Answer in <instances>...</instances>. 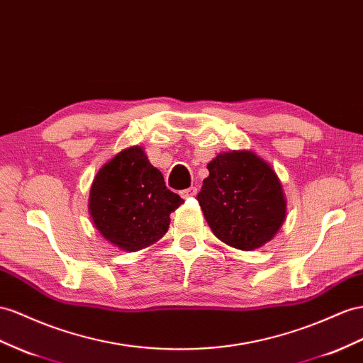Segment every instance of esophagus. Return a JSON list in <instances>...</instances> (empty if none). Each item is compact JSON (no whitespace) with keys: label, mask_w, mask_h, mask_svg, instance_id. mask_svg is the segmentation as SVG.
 Instances as JSON below:
<instances>
[{"label":"esophagus","mask_w":363,"mask_h":363,"mask_svg":"<svg viewBox=\"0 0 363 363\" xmlns=\"http://www.w3.org/2000/svg\"><path fill=\"white\" fill-rule=\"evenodd\" d=\"M196 193H198V189H196V187H189V189H185V190L181 191V196H182L184 199H189V198L196 196Z\"/></svg>","instance_id":"obj_1"}]
</instances>
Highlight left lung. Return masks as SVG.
I'll use <instances>...</instances> for the list:
<instances>
[{
	"label": "left lung",
	"instance_id": "1",
	"mask_svg": "<svg viewBox=\"0 0 363 363\" xmlns=\"http://www.w3.org/2000/svg\"><path fill=\"white\" fill-rule=\"evenodd\" d=\"M207 169L196 199L215 236L245 252L268 242L285 219L282 185L272 167L252 152H228Z\"/></svg>",
	"mask_w": 363,
	"mask_h": 363
}]
</instances>
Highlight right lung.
<instances>
[{"label":"right lung","mask_w":363,"mask_h":363,"mask_svg":"<svg viewBox=\"0 0 363 363\" xmlns=\"http://www.w3.org/2000/svg\"><path fill=\"white\" fill-rule=\"evenodd\" d=\"M89 201L99 233L125 252H138L161 239L169 230L170 213L184 202L165 187L162 173L138 145L102 167Z\"/></svg>","instance_id":"right-lung-1"}]
</instances>
